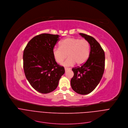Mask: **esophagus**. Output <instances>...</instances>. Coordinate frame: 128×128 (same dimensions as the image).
Returning a JSON list of instances; mask_svg holds the SVG:
<instances>
[{"label":"esophagus","instance_id":"34e87169","mask_svg":"<svg viewBox=\"0 0 128 128\" xmlns=\"http://www.w3.org/2000/svg\"><path fill=\"white\" fill-rule=\"evenodd\" d=\"M70 68H66H66H64V70H65L66 71L67 70H70Z\"/></svg>","mask_w":128,"mask_h":128}]
</instances>
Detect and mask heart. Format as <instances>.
Listing matches in <instances>:
<instances>
[{
	"instance_id": "obj_1",
	"label": "heart",
	"mask_w": 128,
	"mask_h": 128,
	"mask_svg": "<svg viewBox=\"0 0 128 128\" xmlns=\"http://www.w3.org/2000/svg\"><path fill=\"white\" fill-rule=\"evenodd\" d=\"M90 54V45L85 39L72 37L64 39L60 43L59 48H54L52 54L56 61L64 66H71L76 64L82 66L87 60Z\"/></svg>"
}]
</instances>
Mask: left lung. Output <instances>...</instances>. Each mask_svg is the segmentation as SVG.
I'll return each instance as SVG.
<instances>
[{
  "label": "left lung",
  "instance_id": "8db88e82",
  "mask_svg": "<svg viewBox=\"0 0 128 128\" xmlns=\"http://www.w3.org/2000/svg\"><path fill=\"white\" fill-rule=\"evenodd\" d=\"M80 35L89 42L90 52L84 64L72 68L74 75L70 80V85L76 92L86 95L95 89L102 77L105 54L99 43L93 37L83 33Z\"/></svg>",
  "mask_w": 128,
  "mask_h": 128
}]
</instances>
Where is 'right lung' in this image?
<instances>
[{"mask_svg": "<svg viewBox=\"0 0 128 128\" xmlns=\"http://www.w3.org/2000/svg\"><path fill=\"white\" fill-rule=\"evenodd\" d=\"M60 36L41 34L33 37L23 53V68L27 80L38 92L46 94L54 91L65 72L54 60L52 50Z\"/></svg>", "mask_w": 128, "mask_h": 128, "instance_id": "add662e5", "label": "right lung"}]
</instances>
